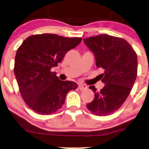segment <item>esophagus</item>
I'll use <instances>...</instances> for the list:
<instances>
[{"instance_id":"34e87169","label":"esophagus","mask_w":149,"mask_h":149,"mask_svg":"<svg viewBox=\"0 0 149 149\" xmlns=\"http://www.w3.org/2000/svg\"><path fill=\"white\" fill-rule=\"evenodd\" d=\"M78 87H79V88L80 90H84L87 88V86L86 85V84H79V86Z\"/></svg>"}]
</instances>
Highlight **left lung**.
Segmentation results:
<instances>
[{"label": "left lung", "instance_id": "1", "mask_svg": "<svg viewBox=\"0 0 149 149\" xmlns=\"http://www.w3.org/2000/svg\"><path fill=\"white\" fill-rule=\"evenodd\" d=\"M86 45L94 53L96 65L102 68L100 75L104 86L97 91L87 108L98 116L114 113L123 104L130 94L137 76L138 59L136 52L124 39L107 34H100L84 39Z\"/></svg>", "mask_w": 149, "mask_h": 149}]
</instances>
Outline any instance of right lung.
<instances>
[{"instance_id":"obj_1","label":"right lung","mask_w":149,"mask_h":149,"mask_svg":"<svg viewBox=\"0 0 149 149\" xmlns=\"http://www.w3.org/2000/svg\"><path fill=\"white\" fill-rule=\"evenodd\" d=\"M81 37L68 38L54 34L27 37L18 48L14 74L24 101L32 110L50 115L61 109L68 92L78 85L61 81L52 67L58 66L65 53L80 44Z\"/></svg>"}]
</instances>
